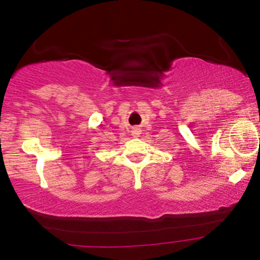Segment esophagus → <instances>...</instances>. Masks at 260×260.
Listing matches in <instances>:
<instances>
[{
    "label": "esophagus",
    "mask_w": 260,
    "mask_h": 260,
    "mask_svg": "<svg viewBox=\"0 0 260 260\" xmlns=\"http://www.w3.org/2000/svg\"><path fill=\"white\" fill-rule=\"evenodd\" d=\"M132 134H133L134 137H138L139 134H140V131L138 129V128H134V129L132 131Z\"/></svg>",
    "instance_id": "34e87169"
}]
</instances>
